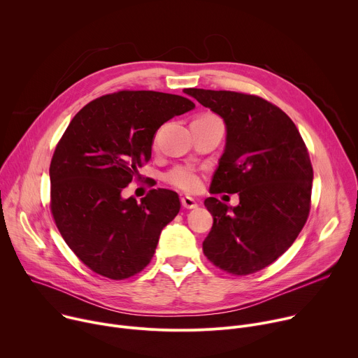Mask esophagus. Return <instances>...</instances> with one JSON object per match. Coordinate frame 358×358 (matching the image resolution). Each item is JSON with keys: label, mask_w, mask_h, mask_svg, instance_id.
Here are the masks:
<instances>
[{"label": "esophagus", "mask_w": 358, "mask_h": 358, "mask_svg": "<svg viewBox=\"0 0 358 358\" xmlns=\"http://www.w3.org/2000/svg\"><path fill=\"white\" fill-rule=\"evenodd\" d=\"M181 203H182V207H184L185 210H194V208L198 207L196 199H194L192 196H188V195H185V196L181 198Z\"/></svg>", "instance_id": "34e87169"}]
</instances>
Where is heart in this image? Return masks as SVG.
I'll use <instances>...</instances> for the list:
<instances>
[{"label": "heart", "mask_w": 358, "mask_h": 358, "mask_svg": "<svg viewBox=\"0 0 358 358\" xmlns=\"http://www.w3.org/2000/svg\"><path fill=\"white\" fill-rule=\"evenodd\" d=\"M166 180L182 189V191H187V192H194L199 188L201 185V180H199V174L192 169V167H176L173 169L167 176H166Z\"/></svg>", "instance_id": "obj_1"}]
</instances>
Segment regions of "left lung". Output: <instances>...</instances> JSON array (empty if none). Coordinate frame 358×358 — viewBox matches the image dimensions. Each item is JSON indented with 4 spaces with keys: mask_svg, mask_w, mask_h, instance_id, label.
Listing matches in <instances>:
<instances>
[{
    "mask_svg": "<svg viewBox=\"0 0 358 358\" xmlns=\"http://www.w3.org/2000/svg\"><path fill=\"white\" fill-rule=\"evenodd\" d=\"M218 115L227 129L224 155L210 192L239 195L236 207L203 201L214 218L202 242L206 257L234 275L275 262L308 220L313 169L290 117L265 99L229 90L184 89Z\"/></svg>",
    "mask_w": 358,
    "mask_h": 358,
    "instance_id": "1",
    "label": "left lung"
}]
</instances>
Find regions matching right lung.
Segmentation results:
<instances>
[{
  "label": "right lung",
  "instance_id": "add662e5",
  "mask_svg": "<svg viewBox=\"0 0 358 358\" xmlns=\"http://www.w3.org/2000/svg\"><path fill=\"white\" fill-rule=\"evenodd\" d=\"M194 108L178 94L122 90L90 101L69 123L50 162V210L93 272L122 280L150 264L180 198L164 188L140 201L122 192L151 159L162 124Z\"/></svg>",
  "mask_w": 358,
  "mask_h": 358
}]
</instances>
